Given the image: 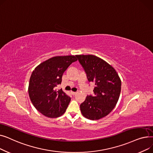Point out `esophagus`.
Returning a JSON list of instances; mask_svg holds the SVG:
<instances>
[{"instance_id":"1","label":"esophagus","mask_w":153,"mask_h":153,"mask_svg":"<svg viewBox=\"0 0 153 153\" xmlns=\"http://www.w3.org/2000/svg\"><path fill=\"white\" fill-rule=\"evenodd\" d=\"M71 94H72V95H76V94H77V92H72V91H71Z\"/></svg>"}]
</instances>
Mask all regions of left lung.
I'll use <instances>...</instances> for the list:
<instances>
[{
  "label": "left lung",
  "mask_w": 153,
  "mask_h": 153,
  "mask_svg": "<svg viewBox=\"0 0 153 153\" xmlns=\"http://www.w3.org/2000/svg\"><path fill=\"white\" fill-rule=\"evenodd\" d=\"M89 82L95 87L94 96H87L80 105L82 115L97 120L108 115L116 106L121 92V79L115 69L97 56L76 55Z\"/></svg>",
  "instance_id": "left-lung-1"
}]
</instances>
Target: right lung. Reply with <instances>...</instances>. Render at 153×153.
<instances>
[{
	"label": "right lung",
	"mask_w": 153,
	"mask_h": 153,
	"mask_svg": "<svg viewBox=\"0 0 153 153\" xmlns=\"http://www.w3.org/2000/svg\"><path fill=\"white\" fill-rule=\"evenodd\" d=\"M77 60L73 55L54 56L40 63L32 72L29 97L36 109L45 117L57 118L65 113L71 98L54 87L61 83L64 71Z\"/></svg>",
	"instance_id": "obj_1"
}]
</instances>
